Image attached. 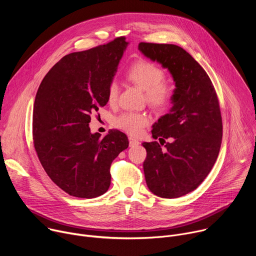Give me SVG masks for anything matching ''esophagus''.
<instances>
[{"mask_svg": "<svg viewBox=\"0 0 256 256\" xmlns=\"http://www.w3.org/2000/svg\"><path fill=\"white\" fill-rule=\"evenodd\" d=\"M128 140H130V147H134V146L140 144V142L138 140H136L134 138H132V136H130Z\"/></svg>", "mask_w": 256, "mask_h": 256, "instance_id": "1", "label": "esophagus"}]
</instances>
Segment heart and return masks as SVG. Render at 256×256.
Here are the masks:
<instances>
[{
  "label": "heart",
  "instance_id": "obj_1",
  "mask_svg": "<svg viewBox=\"0 0 256 256\" xmlns=\"http://www.w3.org/2000/svg\"><path fill=\"white\" fill-rule=\"evenodd\" d=\"M128 80L146 92V99L150 106L156 110L166 109L173 97V88L164 82L165 72L157 64L140 60L136 62L126 72ZM118 96V85L116 82H112L108 87L107 98L109 103H116ZM150 122L149 118L138 112H126L116 118V126L132 134L138 136L142 128Z\"/></svg>",
  "mask_w": 256,
  "mask_h": 256
}]
</instances>
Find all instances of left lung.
<instances>
[{
	"mask_svg": "<svg viewBox=\"0 0 256 256\" xmlns=\"http://www.w3.org/2000/svg\"><path fill=\"white\" fill-rule=\"evenodd\" d=\"M138 50L167 68L175 84L172 107L153 124L158 142H142L147 150L144 173L149 190L164 198L194 190L212 170L220 152L223 124L218 97L202 66L182 48L140 42Z\"/></svg>",
	"mask_w": 256,
	"mask_h": 256,
	"instance_id": "obj_1",
	"label": "left lung"
}]
</instances>
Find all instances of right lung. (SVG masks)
Here are the masks:
<instances>
[{"label": "right lung", "instance_id": "1", "mask_svg": "<svg viewBox=\"0 0 256 256\" xmlns=\"http://www.w3.org/2000/svg\"><path fill=\"white\" fill-rule=\"evenodd\" d=\"M128 42L124 38L58 60L35 96L33 142L54 184L70 196L94 198L110 186V165L128 147L112 130L103 138L89 128L91 114L108 102L107 91Z\"/></svg>", "mask_w": 256, "mask_h": 256}]
</instances>
